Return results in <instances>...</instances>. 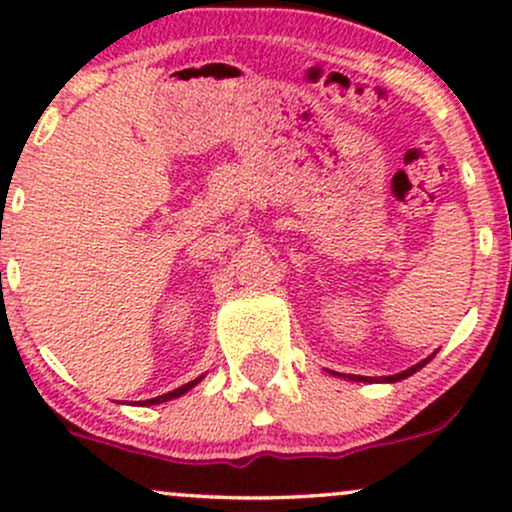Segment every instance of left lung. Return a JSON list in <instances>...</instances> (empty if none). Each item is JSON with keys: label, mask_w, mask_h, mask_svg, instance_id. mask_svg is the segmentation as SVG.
<instances>
[{"label": "left lung", "mask_w": 512, "mask_h": 512, "mask_svg": "<svg viewBox=\"0 0 512 512\" xmlns=\"http://www.w3.org/2000/svg\"><path fill=\"white\" fill-rule=\"evenodd\" d=\"M433 356H428V358H424V361L421 363H416V366H411V368H407V370H402V373H397V375H385V378H366V375H344V373H334V370H330L332 375H339V378H344V380H354V383H399V380H404V378H409V375H414L416 370H421L426 366L428 361H431Z\"/></svg>", "instance_id": "8db88e82"}]
</instances>
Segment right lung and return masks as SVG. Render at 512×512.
Instances as JSON below:
<instances>
[{"mask_svg":"<svg viewBox=\"0 0 512 512\" xmlns=\"http://www.w3.org/2000/svg\"><path fill=\"white\" fill-rule=\"evenodd\" d=\"M202 378H204V375H199V378L190 380V383H187V385H182V387H178V390H173V392H166V395H161V397H154V399H144V402H137V404H142V407H151V404H163V402H168V399L182 397V395H185V392H190L192 387H195L197 383H202Z\"/></svg>","mask_w":512,"mask_h":512,"instance_id":"right-lung-1","label":"right lung"}]
</instances>
